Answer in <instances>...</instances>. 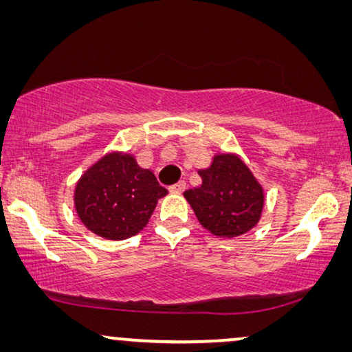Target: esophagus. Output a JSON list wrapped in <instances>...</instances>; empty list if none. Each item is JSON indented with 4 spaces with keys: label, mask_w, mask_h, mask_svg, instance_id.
I'll return each instance as SVG.
<instances>
[{
    "label": "esophagus",
    "mask_w": 352,
    "mask_h": 352,
    "mask_svg": "<svg viewBox=\"0 0 352 352\" xmlns=\"http://www.w3.org/2000/svg\"><path fill=\"white\" fill-rule=\"evenodd\" d=\"M184 189H186V182L179 181L177 184L170 187V192H171V194H181V192H184Z\"/></svg>",
    "instance_id": "esophagus-1"
}]
</instances>
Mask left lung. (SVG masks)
<instances>
[{"label": "left lung", "instance_id": "8db88e82", "mask_svg": "<svg viewBox=\"0 0 352 352\" xmlns=\"http://www.w3.org/2000/svg\"><path fill=\"white\" fill-rule=\"evenodd\" d=\"M201 184L184 192L199 223L213 235L232 239L259 223L264 190L237 153H218L205 170Z\"/></svg>", "mask_w": 352, "mask_h": 352}]
</instances>
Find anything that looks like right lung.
Segmentation results:
<instances>
[{
	"label": "right lung",
	"mask_w": 352,
	"mask_h": 352,
	"mask_svg": "<svg viewBox=\"0 0 352 352\" xmlns=\"http://www.w3.org/2000/svg\"><path fill=\"white\" fill-rule=\"evenodd\" d=\"M168 190L131 153L110 152L86 170L75 186V210L91 232L109 240L133 237L146 228Z\"/></svg>",
	"instance_id": "add662e5"
}]
</instances>
